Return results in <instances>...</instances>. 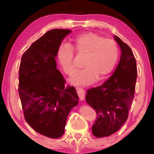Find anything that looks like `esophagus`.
Wrapping results in <instances>:
<instances>
[{
	"label": "esophagus",
	"instance_id": "esophagus-1",
	"mask_svg": "<svg viewBox=\"0 0 154 154\" xmlns=\"http://www.w3.org/2000/svg\"><path fill=\"white\" fill-rule=\"evenodd\" d=\"M77 92L78 94V96H79V98L80 100H84L85 99V92L84 90L82 88H77Z\"/></svg>",
	"mask_w": 154,
	"mask_h": 154
}]
</instances>
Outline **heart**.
<instances>
[{"label":"heart","mask_w":154,"mask_h":154,"mask_svg":"<svg viewBox=\"0 0 154 154\" xmlns=\"http://www.w3.org/2000/svg\"><path fill=\"white\" fill-rule=\"evenodd\" d=\"M73 51L84 56L82 66L84 67L70 82L75 85H86L98 79H104L113 71L118 58V49L116 42L103 38L97 34L88 32L78 35L71 43L62 44L59 47L57 58L62 69L71 75L75 71Z\"/></svg>","instance_id":"heart-1"}]
</instances>
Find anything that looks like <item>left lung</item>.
Masks as SVG:
<instances>
[{
	"mask_svg": "<svg viewBox=\"0 0 154 154\" xmlns=\"http://www.w3.org/2000/svg\"><path fill=\"white\" fill-rule=\"evenodd\" d=\"M113 36L121 49L118 66L106 82L88 90L85 96L87 103L98 115L92 127L96 137L110 136L123 126L134 98L137 77L136 60L130 47L118 36Z\"/></svg>",
	"mask_w": 154,
	"mask_h": 154,
	"instance_id": "left-lung-1",
	"label": "left lung"
}]
</instances>
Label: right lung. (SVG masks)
Listing matches in <instances>:
<instances>
[{
  "instance_id": "right-lung-1",
  "label": "right lung",
  "mask_w": 154,
  "mask_h": 154,
  "mask_svg": "<svg viewBox=\"0 0 154 154\" xmlns=\"http://www.w3.org/2000/svg\"><path fill=\"white\" fill-rule=\"evenodd\" d=\"M71 30L53 29L34 42L22 55L19 69V94L28 124L51 139L64 132L67 117L78 104L74 87L65 88L56 69L59 47Z\"/></svg>"
}]
</instances>
